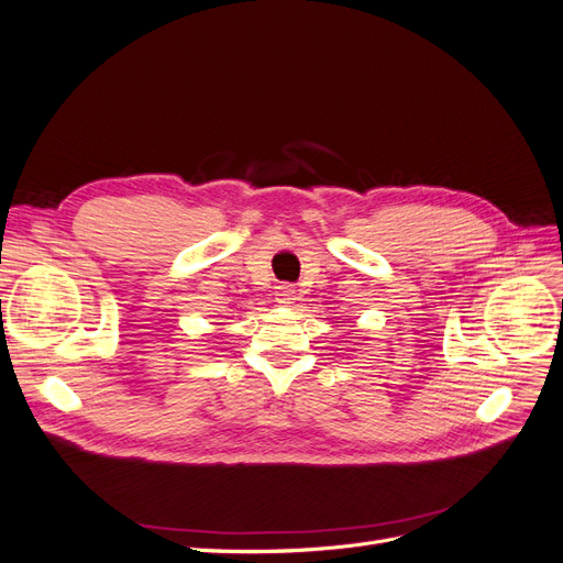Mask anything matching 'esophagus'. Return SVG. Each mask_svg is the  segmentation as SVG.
Listing matches in <instances>:
<instances>
[{
  "instance_id": "1",
  "label": "esophagus",
  "mask_w": 563,
  "mask_h": 563,
  "mask_svg": "<svg viewBox=\"0 0 563 563\" xmlns=\"http://www.w3.org/2000/svg\"><path fill=\"white\" fill-rule=\"evenodd\" d=\"M275 298H277V302H282V305H291V302L296 300V286H291V284H279L277 291H275Z\"/></svg>"
}]
</instances>
